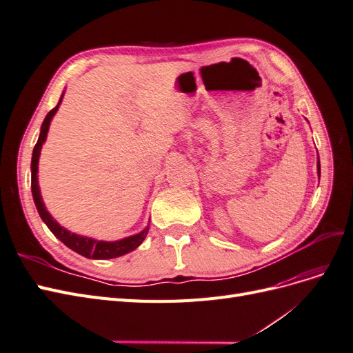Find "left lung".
Masks as SVG:
<instances>
[{
  "label": "left lung",
  "instance_id": "1",
  "mask_svg": "<svg viewBox=\"0 0 353 353\" xmlns=\"http://www.w3.org/2000/svg\"><path fill=\"white\" fill-rule=\"evenodd\" d=\"M318 175H321V166H319V157H318Z\"/></svg>",
  "mask_w": 353,
  "mask_h": 353
}]
</instances>
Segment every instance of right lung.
<instances>
[{"label": "right lung", "mask_w": 353, "mask_h": 353, "mask_svg": "<svg viewBox=\"0 0 353 353\" xmlns=\"http://www.w3.org/2000/svg\"><path fill=\"white\" fill-rule=\"evenodd\" d=\"M63 95H65V92L61 94V97H60L56 108L48 112L44 122H42L39 138H38V141H37V144L34 147V153H32L30 188H32V196H34L35 206L38 209V213H39L41 219L47 223V227L50 228V231L54 234V236L63 244L68 245V248L72 249L73 252H77V253L85 256V258H88V259H112V258H119V256H122V254H126V253L135 250L138 245H140L144 241L147 232H148V225L141 232L135 234V236L126 237V239L117 240V241L95 240V239H91V237L79 236V234H74V232L68 231L66 228H63L60 223L50 215L46 205H44V201H42L39 185H38V162H39V154H41L42 144H44L46 140H47V134H48V128H50L51 119H52V116L56 114V112L59 110V105H60V103L63 100Z\"/></svg>", "instance_id": "add662e5"}]
</instances>
